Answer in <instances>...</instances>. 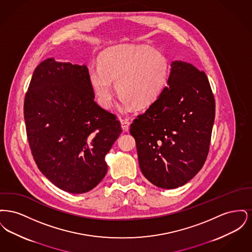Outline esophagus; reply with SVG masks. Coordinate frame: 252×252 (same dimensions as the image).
Wrapping results in <instances>:
<instances>
[{
	"mask_svg": "<svg viewBox=\"0 0 252 252\" xmlns=\"http://www.w3.org/2000/svg\"><path fill=\"white\" fill-rule=\"evenodd\" d=\"M121 126L124 131H128L129 130V122L126 119H121Z\"/></svg>",
	"mask_w": 252,
	"mask_h": 252,
	"instance_id": "obj_1",
	"label": "esophagus"
}]
</instances>
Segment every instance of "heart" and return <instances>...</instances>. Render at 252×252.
Listing matches in <instances>:
<instances>
[{"instance_id":"heart-1","label":"heart","mask_w":252,"mask_h":252,"mask_svg":"<svg viewBox=\"0 0 252 252\" xmlns=\"http://www.w3.org/2000/svg\"><path fill=\"white\" fill-rule=\"evenodd\" d=\"M98 64L89 68L88 77L98 104L105 108L112 104L111 82H115V90L125 106L149 107L161 94L170 70L162 53L130 44L105 50L98 58Z\"/></svg>"}]
</instances>
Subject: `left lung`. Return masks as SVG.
Wrapping results in <instances>:
<instances>
[{
	"label": "left lung",
	"instance_id": "8db88e82",
	"mask_svg": "<svg viewBox=\"0 0 252 252\" xmlns=\"http://www.w3.org/2000/svg\"><path fill=\"white\" fill-rule=\"evenodd\" d=\"M216 102L205 72L175 60L167 86L130 126L144 177L175 189L200 171L208 156Z\"/></svg>",
	"mask_w": 252,
	"mask_h": 252
}]
</instances>
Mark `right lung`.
<instances>
[{
    "mask_svg": "<svg viewBox=\"0 0 252 252\" xmlns=\"http://www.w3.org/2000/svg\"><path fill=\"white\" fill-rule=\"evenodd\" d=\"M88 67L42 61L24 99L32 155L53 184L71 193L93 190L108 172L105 157L120 136V122L94 102Z\"/></svg>",
    "mask_w": 252,
    "mask_h": 252,
    "instance_id": "add662e5",
    "label": "right lung"
}]
</instances>
